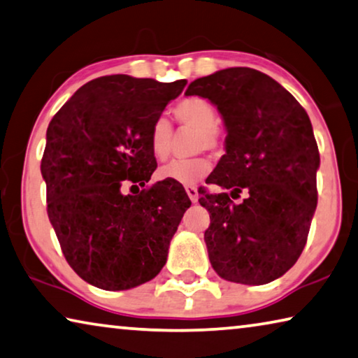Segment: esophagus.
Here are the masks:
<instances>
[{
	"label": "esophagus",
	"mask_w": 358,
	"mask_h": 358,
	"mask_svg": "<svg viewBox=\"0 0 358 358\" xmlns=\"http://www.w3.org/2000/svg\"><path fill=\"white\" fill-rule=\"evenodd\" d=\"M186 192H188L191 202L196 203L197 199H199V192H197V188H194V186H186Z\"/></svg>",
	"instance_id": "34e87169"
}]
</instances>
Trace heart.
Here are the masks:
<instances>
[{
	"label": "heart",
	"instance_id": "b5f03b06",
	"mask_svg": "<svg viewBox=\"0 0 358 358\" xmlns=\"http://www.w3.org/2000/svg\"><path fill=\"white\" fill-rule=\"evenodd\" d=\"M173 116L181 126L199 130V148L217 150L220 146L218 113L208 100L202 97H186L173 106ZM172 126L166 117H157L150 130V150L157 161H166L172 143ZM212 170V162L207 157L172 161L159 169V178L175 183L192 186L206 178Z\"/></svg>",
	"mask_w": 358,
	"mask_h": 358
}]
</instances>
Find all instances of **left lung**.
I'll list each match as a JSON object with an SVG mask.
<instances>
[{
	"label": "left lung",
	"mask_w": 358,
	"mask_h": 358,
	"mask_svg": "<svg viewBox=\"0 0 358 358\" xmlns=\"http://www.w3.org/2000/svg\"><path fill=\"white\" fill-rule=\"evenodd\" d=\"M186 95L217 105L228 137L203 192L210 213L203 234L212 268L224 280L264 285L296 263L317 207L319 148L310 119L279 83L253 68H226L192 81ZM245 189L235 206L231 196Z\"/></svg>",
	"instance_id": "left-lung-1"
}]
</instances>
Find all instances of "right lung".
Returning a JSON list of instances; mask_svg holds the SVG:
<instances>
[{"mask_svg": "<svg viewBox=\"0 0 358 358\" xmlns=\"http://www.w3.org/2000/svg\"><path fill=\"white\" fill-rule=\"evenodd\" d=\"M185 86L186 79L97 78L49 122L41 159L48 215L68 264L90 285L129 290L166 264L188 194L170 180L122 189L150 181L157 167L151 126Z\"/></svg>", "mask_w": 358, "mask_h": 358, "instance_id": "1", "label": "right lung"}]
</instances>
